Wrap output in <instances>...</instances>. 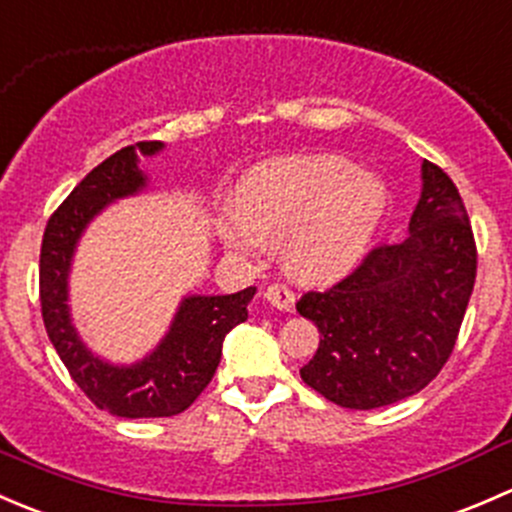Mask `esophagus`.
<instances>
[{
    "label": "esophagus",
    "mask_w": 512,
    "mask_h": 512,
    "mask_svg": "<svg viewBox=\"0 0 512 512\" xmlns=\"http://www.w3.org/2000/svg\"><path fill=\"white\" fill-rule=\"evenodd\" d=\"M265 299L272 304V307L282 309V312H289L294 307V292L285 285H270L265 287Z\"/></svg>",
    "instance_id": "34e87169"
}]
</instances>
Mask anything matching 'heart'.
I'll return each mask as SVG.
<instances>
[{"label": "heart", "mask_w": 512, "mask_h": 512, "mask_svg": "<svg viewBox=\"0 0 512 512\" xmlns=\"http://www.w3.org/2000/svg\"><path fill=\"white\" fill-rule=\"evenodd\" d=\"M386 210V188L337 156H294L262 163L245 175L240 203L220 218V240L232 255L257 260L280 245L299 280H332L354 265Z\"/></svg>", "instance_id": "heart-1"}]
</instances>
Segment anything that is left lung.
I'll return each mask as SVG.
<instances>
[{
  "instance_id": "obj_1",
  "label": "left lung",
  "mask_w": 512,
  "mask_h": 512,
  "mask_svg": "<svg viewBox=\"0 0 512 512\" xmlns=\"http://www.w3.org/2000/svg\"><path fill=\"white\" fill-rule=\"evenodd\" d=\"M421 168L406 240L371 247L344 280L297 302L319 329L299 376L344 409L418 394L446 366L466 317L478 267L471 220L456 183L431 160Z\"/></svg>"
}]
</instances>
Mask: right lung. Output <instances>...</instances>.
Wrapping results in <instances>:
<instances>
[{"instance_id": "add662e5", "label": "right lung", "mask_w": 512, "mask_h": 512, "mask_svg": "<svg viewBox=\"0 0 512 512\" xmlns=\"http://www.w3.org/2000/svg\"><path fill=\"white\" fill-rule=\"evenodd\" d=\"M160 141H141L96 165L69 198L54 210L39 255V299L46 334L86 399L96 409L121 418H163L183 414L213 379L223 356V339L247 319L255 287L225 297H188L170 332L151 356L133 366H111L81 344L66 307V277L79 235L106 203L138 193L146 175L138 156H153Z\"/></svg>"}]
</instances>
